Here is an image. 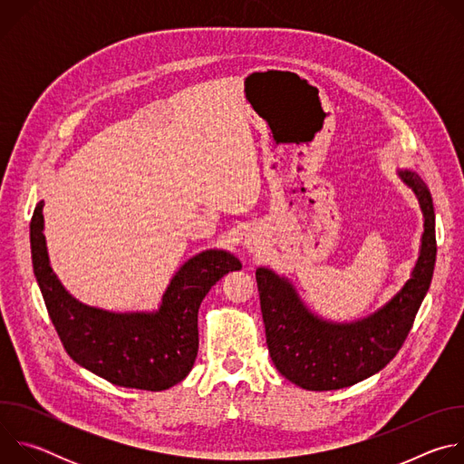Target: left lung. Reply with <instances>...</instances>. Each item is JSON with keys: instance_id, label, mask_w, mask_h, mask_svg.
<instances>
[{"instance_id": "1", "label": "left lung", "mask_w": 464, "mask_h": 464, "mask_svg": "<svg viewBox=\"0 0 464 464\" xmlns=\"http://www.w3.org/2000/svg\"><path fill=\"white\" fill-rule=\"evenodd\" d=\"M401 178L415 190L424 235L411 279L383 308L354 323H328L310 314L292 285L268 268H258L256 286L266 326V343L277 371L308 391H334L382 371L399 353L431 285L437 240L431 194L411 170Z\"/></svg>"}]
</instances>
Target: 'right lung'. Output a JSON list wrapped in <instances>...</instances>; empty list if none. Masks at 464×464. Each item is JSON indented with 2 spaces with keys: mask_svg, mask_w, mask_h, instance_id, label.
Returning a JSON list of instances; mask_svg holds the SVG:
<instances>
[{
  "mask_svg": "<svg viewBox=\"0 0 464 464\" xmlns=\"http://www.w3.org/2000/svg\"><path fill=\"white\" fill-rule=\"evenodd\" d=\"M44 202L31 218L33 268L56 334L79 365L110 383L165 391L181 382L198 354V308L226 274L242 264L227 251L209 249L187 260L152 314H113L86 306L63 290L49 266Z\"/></svg>",
  "mask_w": 464,
  "mask_h": 464,
  "instance_id": "obj_1",
  "label": "right lung"
}]
</instances>
